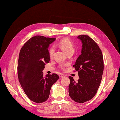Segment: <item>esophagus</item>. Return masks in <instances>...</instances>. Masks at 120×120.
Listing matches in <instances>:
<instances>
[{
	"mask_svg": "<svg viewBox=\"0 0 120 120\" xmlns=\"http://www.w3.org/2000/svg\"><path fill=\"white\" fill-rule=\"evenodd\" d=\"M65 75L63 74H60L59 75V77L60 78H64V77H65Z\"/></svg>",
	"mask_w": 120,
	"mask_h": 120,
	"instance_id": "1",
	"label": "esophagus"
}]
</instances>
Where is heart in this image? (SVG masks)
Instances as JSON below:
<instances>
[{
	"mask_svg": "<svg viewBox=\"0 0 120 120\" xmlns=\"http://www.w3.org/2000/svg\"><path fill=\"white\" fill-rule=\"evenodd\" d=\"M57 46L62 48L67 54L72 52L73 53L75 50V47L73 43L68 38H64V39L60 41V42L57 43ZM55 51V49L54 47H51L48 50L49 55L50 57L53 56ZM64 66L63 65H60V67L61 68H63Z\"/></svg>",
	"mask_w": 120,
	"mask_h": 120,
	"instance_id": "1",
	"label": "heart"
}]
</instances>
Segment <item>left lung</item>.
I'll return each mask as SVG.
<instances>
[{"label": "left lung", "instance_id": "1", "mask_svg": "<svg viewBox=\"0 0 120 120\" xmlns=\"http://www.w3.org/2000/svg\"><path fill=\"white\" fill-rule=\"evenodd\" d=\"M82 43L81 54L73 65L79 77L77 82L69 76V96L78 103H84L94 97L101 81L104 69L103 55L99 46L87 35L77 37Z\"/></svg>", "mask_w": 120, "mask_h": 120}]
</instances>
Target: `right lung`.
I'll return each mask as SVG.
<instances>
[{
	"mask_svg": "<svg viewBox=\"0 0 120 120\" xmlns=\"http://www.w3.org/2000/svg\"><path fill=\"white\" fill-rule=\"evenodd\" d=\"M55 39L36 36L29 39L20 51L17 67L19 82L28 98L36 103L47 100L52 86L59 78L55 73L44 77L42 72L50 60L49 44Z\"/></svg>",
	"mask_w": 120,
	"mask_h": 120,
	"instance_id": "1",
	"label": "right lung"
}]
</instances>
